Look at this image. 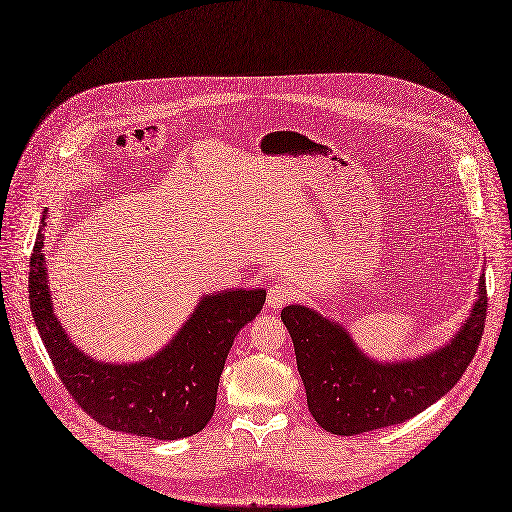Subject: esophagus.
Instances as JSON below:
<instances>
[{"instance_id": "1", "label": "esophagus", "mask_w": 512, "mask_h": 512, "mask_svg": "<svg viewBox=\"0 0 512 512\" xmlns=\"http://www.w3.org/2000/svg\"><path fill=\"white\" fill-rule=\"evenodd\" d=\"M293 297H295V291H293L291 284L276 282V284L270 286V291H268V307L270 309H280Z\"/></svg>"}]
</instances>
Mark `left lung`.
Wrapping results in <instances>:
<instances>
[{
    "label": "left lung",
    "instance_id": "8db88e82",
    "mask_svg": "<svg viewBox=\"0 0 512 512\" xmlns=\"http://www.w3.org/2000/svg\"><path fill=\"white\" fill-rule=\"evenodd\" d=\"M485 276L471 316L441 349L404 362H374L349 332L305 305H286L282 322L293 339L307 408L335 435H360L399 425L446 395L469 368L483 337Z\"/></svg>",
    "mask_w": 512,
    "mask_h": 512
}]
</instances>
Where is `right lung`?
Here are the masks:
<instances>
[{
    "label": "right lung",
    "instance_id": "add662e5",
    "mask_svg": "<svg viewBox=\"0 0 512 512\" xmlns=\"http://www.w3.org/2000/svg\"><path fill=\"white\" fill-rule=\"evenodd\" d=\"M46 217L43 211L29 263V301L66 391L110 431L163 441L203 431L215 412L219 376L238 330L255 320L265 303L263 288L205 295L157 355L136 364H104L77 349L54 314L43 255Z\"/></svg>",
    "mask_w": 512,
    "mask_h": 512
}]
</instances>
